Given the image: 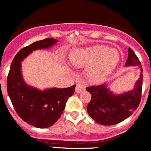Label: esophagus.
<instances>
[{
  "instance_id": "1",
  "label": "esophagus",
  "mask_w": 151,
  "mask_h": 151,
  "mask_svg": "<svg viewBox=\"0 0 151 151\" xmlns=\"http://www.w3.org/2000/svg\"><path fill=\"white\" fill-rule=\"evenodd\" d=\"M85 89V86L83 84H77L76 87V92L77 93H81V92H83Z\"/></svg>"
}]
</instances>
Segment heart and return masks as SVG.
<instances>
[{
  "label": "heart",
  "instance_id": "heart-1",
  "mask_svg": "<svg viewBox=\"0 0 151 151\" xmlns=\"http://www.w3.org/2000/svg\"><path fill=\"white\" fill-rule=\"evenodd\" d=\"M70 62L76 68H88L86 78L93 83L104 81L114 70L119 62L117 50L104 45L77 47L68 56Z\"/></svg>",
  "mask_w": 151,
  "mask_h": 151
}]
</instances>
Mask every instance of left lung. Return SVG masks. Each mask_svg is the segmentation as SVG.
Here are the masks:
<instances>
[{"label": "left lung", "instance_id": "1", "mask_svg": "<svg viewBox=\"0 0 151 151\" xmlns=\"http://www.w3.org/2000/svg\"><path fill=\"white\" fill-rule=\"evenodd\" d=\"M125 66H136L141 71L131 90L115 94L110 90L107 83L86 88V91L92 95L86 107L88 114L96 123L103 126H112L126 120L137 109L141 101L142 68L139 59L130 47Z\"/></svg>", "mask_w": 151, "mask_h": 151}]
</instances>
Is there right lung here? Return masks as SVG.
<instances>
[{"label": "right lung", "instance_id": "right-lung-1", "mask_svg": "<svg viewBox=\"0 0 151 151\" xmlns=\"http://www.w3.org/2000/svg\"><path fill=\"white\" fill-rule=\"evenodd\" d=\"M58 42L53 38L45 39L22 48L14 56L7 78L8 95L16 112L25 123L36 128H48L59 120L76 85L43 90L30 86L23 79L21 62L34 50L50 48Z\"/></svg>", "mask_w": 151, "mask_h": 151}]
</instances>
